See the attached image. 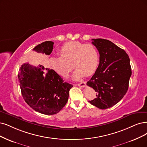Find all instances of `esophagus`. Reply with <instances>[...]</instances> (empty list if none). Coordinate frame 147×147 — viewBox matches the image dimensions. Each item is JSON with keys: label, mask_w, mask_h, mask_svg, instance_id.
<instances>
[{"label": "esophagus", "mask_w": 147, "mask_h": 147, "mask_svg": "<svg viewBox=\"0 0 147 147\" xmlns=\"http://www.w3.org/2000/svg\"><path fill=\"white\" fill-rule=\"evenodd\" d=\"M78 85L80 86V87H84V86H85V85H86V82L83 81V82H81L80 83L78 84Z\"/></svg>", "instance_id": "esophagus-1"}]
</instances>
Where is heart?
I'll use <instances>...</instances> for the list:
<instances>
[{
    "instance_id": "obj_1",
    "label": "heart",
    "mask_w": 147,
    "mask_h": 147,
    "mask_svg": "<svg viewBox=\"0 0 147 147\" xmlns=\"http://www.w3.org/2000/svg\"><path fill=\"white\" fill-rule=\"evenodd\" d=\"M60 57L51 58V67L61 76L67 78L76 68L73 78L78 80L85 76L93 74L99 65V53L94 46L78 41L67 42L61 48Z\"/></svg>"
}]
</instances>
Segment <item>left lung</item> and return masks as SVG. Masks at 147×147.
<instances>
[{"mask_svg":"<svg viewBox=\"0 0 147 147\" xmlns=\"http://www.w3.org/2000/svg\"><path fill=\"white\" fill-rule=\"evenodd\" d=\"M99 53V64L86 85L96 92L89 102L102 110L112 107L125 95L131 68L129 56L123 49L103 39H92Z\"/></svg>","mask_w":147,"mask_h":147,"instance_id":"left-lung-1","label":"left lung"}]
</instances>
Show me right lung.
<instances>
[{"mask_svg": "<svg viewBox=\"0 0 147 147\" xmlns=\"http://www.w3.org/2000/svg\"><path fill=\"white\" fill-rule=\"evenodd\" d=\"M53 45V42L46 41L35 47L33 50L50 55ZM18 79L26 104L36 111L47 115H55L62 109L73 87V85L63 82L54 70L42 65L33 67L29 63L21 65Z\"/></svg>", "mask_w": 147, "mask_h": 147, "instance_id": "obj_1", "label": "right lung"}]
</instances>
